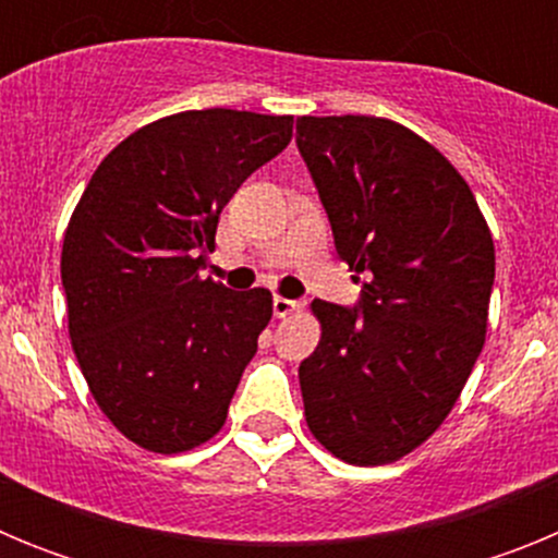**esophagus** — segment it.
<instances>
[{"mask_svg": "<svg viewBox=\"0 0 558 558\" xmlns=\"http://www.w3.org/2000/svg\"><path fill=\"white\" fill-rule=\"evenodd\" d=\"M299 307H302V304L295 302V299H284V295H274V315H276V318H288V315H293Z\"/></svg>", "mask_w": 558, "mask_h": 558, "instance_id": "34e87169", "label": "esophagus"}]
</instances>
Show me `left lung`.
<instances>
[{"label": "left lung", "mask_w": 558, "mask_h": 558, "mask_svg": "<svg viewBox=\"0 0 558 558\" xmlns=\"http://www.w3.org/2000/svg\"><path fill=\"white\" fill-rule=\"evenodd\" d=\"M354 307L315 299L322 340L299 366L304 416L360 466L416 450L447 418L483 349L495 243L470 184L422 136L379 117H302Z\"/></svg>", "instance_id": "8db88e82"}]
</instances>
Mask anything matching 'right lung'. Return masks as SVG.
<instances>
[{
  "label": "right lung",
  "instance_id": "obj_1",
  "mask_svg": "<svg viewBox=\"0 0 558 558\" xmlns=\"http://www.w3.org/2000/svg\"><path fill=\"white\" fill-rule=\"evenodd\" d=\"M290 136L293 117H165L108 153L69 220L72 349L100 411L145 450H192L223 427L274 295L229 290L201 270L223 206Z\"/></svg>",
  "mask_w": 558,
  "mask_h": 558
}]
</instances>
